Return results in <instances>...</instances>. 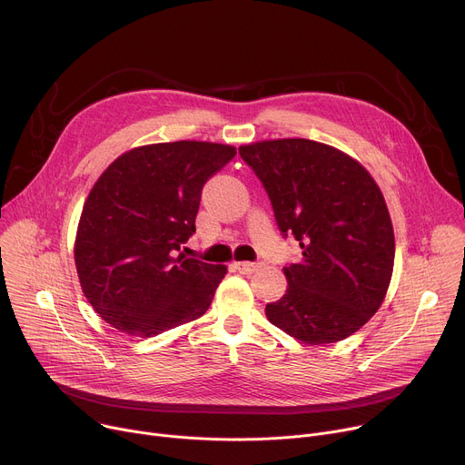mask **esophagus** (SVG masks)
I'll return each mask as SVG.
<instances>
[{
	"mask_svg": "<svg viewBox=\"0 0 465 465\" xmlns=\"http://www.w3.org/2000/svg\"><path fill=\"white\" fill-rule=\"evenodd\" d=\"M235 269H237L241 274H253V272L259 269V262L241 261V262H235Z\"/></svg>",
	"mask_w": 465,
	"mask_h": 465,
	"instance_id": "esophagus-1",
	"label": "esophagus"
}]
</instances>
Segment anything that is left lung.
Wrapping results in <instances>:
<instances>
[{
    "label": "left lung",
    "mask_w": 465,
    "mask_h": 465,
    "mask_svg": "<svg viewBox=\"0 0 465 465\" xmlns=\"http://www.w3.org/2000/svg\"><path fill=\"white\" fill-rule=\"evenodd\" d=\"M239 154L267 191L282 235L302 248L267 318L312 346L344 341L377 312L391 280L395 241L379 185L357 160L311 140L257 142Z\"/></svg>",
    "instance_id": "left-lung-1"
}]
</instances>
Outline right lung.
<instances>
[{
    "label": "right lung",
    "instance_id": "add662e5",
    "mask_svg": "<svg viewBox=\"0 0 465 465\" xmlns=\"http://www.w3.org/2000/svg\"><path fill=\"white\" fill-rule=\"evenodd\" d=\"M235 149L173 142L121 154L92 187L75 239L83 292L130 337H156L203 316L224 264L185 257L204 183Z\"/></svg>",
    "mask_w": 465,
    "mask_h": 465
}]
</instances>
